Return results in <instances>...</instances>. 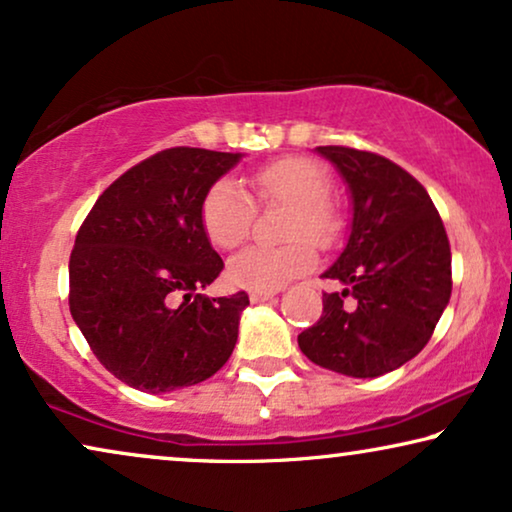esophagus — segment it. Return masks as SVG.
Listing matches in <instances>:
<instances>
[{"instance_id": "esophagus-1", "label": "esophagus", "mask_w": 512, "mask_h": 512, "mask_svg": "<svg viewBox=\"0 0 512 512\" xmlns=\"http://www.w3.org/2000/svg\"><path fill=\"white\" fill-rule=\"evenodd\" d=\"M272 296H275V291H251L249 300L251 303H265V300H270Z\"/></svg>"}]
</instances>
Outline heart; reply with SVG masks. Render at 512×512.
I'll use <instances>...</instances> for the list:
<instances>
[{
  "label": "heart",
  "mask_w": 512,
  "mask_h": 512,
  "mask_svg": "<svg viewBox=\"0 0 512 512\" xmlns=\"http://www.w3.org/2000/svg\"><path fill=\"white\" fill-rule=\"evenodd\" d=\"M254 188L263 202L293 207L284 247H249L230 258L228 282L249 291H277L314 265V249L331 247L340 235V219L328 205L331 181L310 158L286 156L254 172ZM254 200L233 179L209 186L200 205V221L209 242L219 249H235L247 240L254 223ZM297 240L293 241L292 237ZM311 241L307 243L304 237Z\"/></svg>",
  "instance_id": "heart-1"
}]
</instances>
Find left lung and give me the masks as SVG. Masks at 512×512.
I'll return each mask as SVG.
<instances>
[{"label": "left lung", "mask_w": 512, "mask_h": 512, "mask_svg": "<svg viewBox=\"0 0 512 512\" xmlns=\"http://www.w3.org/2000/svg\"><path fill=\"white\" fill-rule=\"evenodd\" d=\"M345 179L349 240L326 279L319 321L298 347L321 368L380 377L422 352L452 293V254L440 214L419 181L391 160L349 146H317Z\"/></svg>", "instance_id": "8db88e82"}]
</instances>
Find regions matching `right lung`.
Returning a JSON list of instances; mask_svg holds the SVG:
<instances>
[{"mask_svg":"<svg viewBox=\"0 0 512 512\" xmlns=\"http://www.w3.org/2000/svg\"><path fill=\"white\" fill-rule=\"evenodd\" d=\"M240 160L191 146L160 151L121 174L79 228L69 312L97 361L132 389L191 387L233 354L249 296L200 293L223 270L200 205Z\"/></svg>","mask_w":512,"mask_h":512,"instance_id":"obj_1","label":"right lung"}]
</instances>
